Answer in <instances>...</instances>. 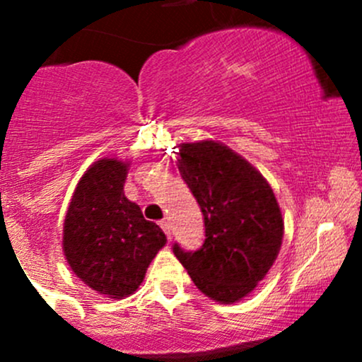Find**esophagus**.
I'll return each instance as SVG.
<instances>
[{
  "label": "esophagus",
  "mask_w": 362,
  "mask_h": 362,
  "mask_svg": "<svg viewBox=\"0 0 362 362\" xmlns=\"http://www.w3.org/2000/svg\"><path fill=\"white\" fill-rule=\"evenodd\" d=\"M160 226H161V230L165 231V235H167V238L170 240V236H172V228H170V223L167 221V219H163V221H160Z\"/></svg>",
  "instance_id": "esophagus-1"
}]
</instances>
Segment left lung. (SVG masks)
<instances>
[{"label":"left lung","instance_id":"1","mask_svg":"<svg viewBox=\"0 0 362 362\" xmlns=\"http://www.w3.org/2000/svg\"><path fill=\"white\" fill-rule=\"evenodd\" d=\"M178 172L201 206L206 240L195 252L173 253L206 296L235 303L252 293L281 250L284 223L260 172L214 141L180 146Z\"/></svg>","mask_w":362,"mask_h":362}]
</instances>
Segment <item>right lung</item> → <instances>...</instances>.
Masks as SVG:
<instances>
[{
  "instance_id": "add662e5",
  "label": "right lung",
  "mask_w": 362,
  "mask_h": 362,
  "mask_svg": "<svg viewBox=\"0 0 362 362\" xmlns=\"http://www.w3.org/2000/svg\"><path fill=\"white\" fill-rule=\"evenodd\" d=\"M127 163L103 158L78 182L64 219L62 250L69 267L91 289L110 298L139 288L148 265L167 243L161 228L144 219L124 195Z\"/></svg>"
}]
</instances>
